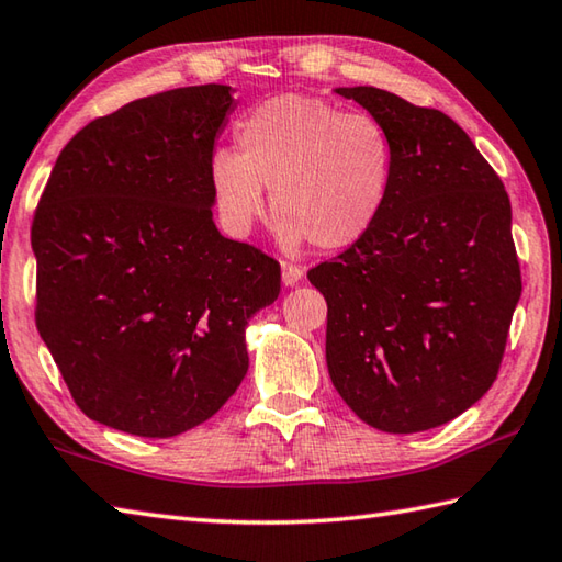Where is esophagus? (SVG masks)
<instances>
[{"mask_svg":"<svg viewBox=\"0 0 562 562\" xmlns=\"http://www.w3.org/2000/svg\"><path fill=\"white\" fill-rule=\"evenodd\" d=\"M302 278H304L302 268L290 266V262H282V284H284V288H294V284L300 282Z\"/></svg>","mask_w":562,"mask_h":562,"instance_id":"34e87169","label":"esophagus"}]
</instances>
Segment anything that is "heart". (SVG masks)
Here are the masks:
<instances>
[{
    "label": "heart",
    "mask_w": 562,
    "mask_h": 562,
    "mask_svg": "<svg viewBox=\"0 0 562 562\" xmlns=\"http://www.w3.org/2000/svg\"><path fill=\"white\" fill-rule=\"evenodd\" d=\"M238 153L216 148L209 184L216 212L236 236L266 214V192L278 214V240L324 250L353 246L387 200L392 140L375 116L306 94L266 99L238 121Z\"/></svg>",
    "instance_id": "obj_1"
}]
</instances>
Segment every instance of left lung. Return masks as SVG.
<instances>
[{"instance_id":"left-lung-1","label":"left lung","mask_w":562,"mask_h":562,"mask_svg":"<svg viewBox=\"0 0 562 562\" xmlns=\"http://www.w3.org/2000/svg\"><path fill=\"white\" fill-rule=\"evenodd\" d=\"M334 92L380 121L394 165L378 222L310 270L328 304V375L372 428L428 431L470 409L499 372L521 296L512 204L443 112L378 87Z\"/></svg>"}]
</instances>
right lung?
I'll return each instance as SVG.
<instances>
[{
	"label": "right lung",
	"mask_w": 562,
	"mask_h": 562,
	"mask_svg": "<svg viewBox=\"0 0 562 562\" xmlns=\"http://www.w3.org/2000/svg\"><path fill=\"white\" fill-rule=\"evenodd\" d=\"M228 85L136 99L70 138L31 228L36 326L92 422L170 438L214 416L248 372V318L280 266L224 238L209 160Z\"/></svg>",
	"instance_id": "right-lung-1"
}]
</instances>
